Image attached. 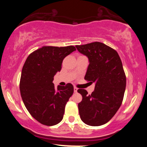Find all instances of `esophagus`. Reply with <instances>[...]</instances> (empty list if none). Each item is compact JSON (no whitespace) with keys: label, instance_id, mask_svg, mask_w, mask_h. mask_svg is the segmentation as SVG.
Listing matches in <instances>:
<instances>
[{"label":"esophagus","instance_id":"34e87169","mask_svg":"<svg viewBox=\"0 0 147 147\" xmlns=\"http://www.w3.org/2000/svg\"><path fill=\"white\" fill-rule=\"evenodd\" d=\"M77 90H78V88H77V87H74V92H77Z\"/></svg>","mask_w":147,"mask_h":147}]
</instances>
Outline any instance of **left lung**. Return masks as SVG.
<instances>
[{"instance_id":"left-lung-1","label":"left lung","mask_w":147,"mask_h":147,"mask_svg":"<svg viewBox=\"0 0 147 147\" xmlns=\"http://www.w3.org/2000/svg\"><path fill=\"white\" fill-rule=\"evenodd\" d=\"M76 48L90 62L84 79L95 83L90 95L84 89L77 90L82 96L78 104L79 115L88 125H103L117 113L124 98L126 78L122 61L115 50L100 42Z\"/></svg>"}]
</instances>
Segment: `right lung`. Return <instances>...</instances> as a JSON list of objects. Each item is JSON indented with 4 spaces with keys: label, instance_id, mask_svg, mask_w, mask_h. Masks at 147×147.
<instances>
[{
    "label": "right lung",
    "instance_id": "obj_1",
    "mask_svg": "<svg viewBox=\"0 0 147 147\" xmlns=\"http://www.w3.org/2000/svg\"><path fill=\"white\" fill-rule=\"evenodd\" d=\"M75 50L73 45H45L32 52L23 65L19 85L22 99L30 115L43 125H56L63 119L74 88L68 83L55 88L52 82L63 59Z\"/></svg>",
    "mask_w": 147,
    "mask_h": 147
}]
</instances>
